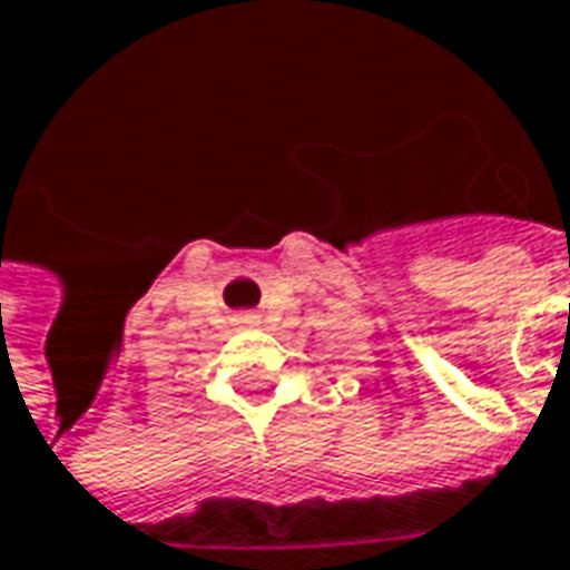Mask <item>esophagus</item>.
<instances>
[{"instance_id":"esophagus-1","label":"esophagus","mask_w":570,"mask_h":570,"mask_svg":"<svg viewBox=\"0 0 570 570\" xmlns=\"http://www.w3.org/2000/svg\"><path fill=\"white\" fill-rule=\"evenodd\" d=\"M234 322L236 325H257V322H261V315L252 313V309H243V313L234 315Z\"/></svg>"}]
</instances>
